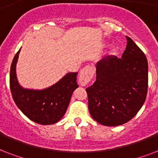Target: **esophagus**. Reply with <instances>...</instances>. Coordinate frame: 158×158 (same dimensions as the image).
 <instances>
[{
    "label": "esophagus",
    "instance_id": "34e87169",
    "mask_svg": "<svg viewBox=\"0 0 158 158\" xmlns=\"http://www.w3.org/2000/svg\"><path fill=\"white\" fill-rule=\"evenodd\" d=\"M94 75V68L93 66H86L82 69L79 74V81L82 86H85L89 82L91 81Z\"/></svg>",
    "mask_w": 158,
    "mask_h": 158
}]
</instances>
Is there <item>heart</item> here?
I'll return each instance as SVG.
<instances>
[{
	"label": "heart",
	"instance_id": "heart-1",
	"mask_svg": "<svg viewBox=\"0 0 158 158\" xmlns=\"http://www.w3.org/2000/svg\"><path fill=\"white\" fill-rule=\"evenodd\" d=\"M117 51H118V48L117 47H115V48H114L112 49V51H111V54H115V53L117 52Z\"/></svg>",
	"mask_w": 158,
	"mask_h": 158
}]
</instances>
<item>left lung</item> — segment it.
<instances>
[{
  "mask_svg": "<svg viewBox=\"0 0 158 158\" xmlns=\"http://www.w3.org/2000/svg\"><path fill=\"white\" fill-rule=\"evenodd\" d=\"M126 39L121 58L107 56L100 60L96 81L86 89L92 117L106 126L123 125L135 117L147 96V58L131 38Z\"/></svg>",
  "mask_w": 158,
  "mask_h": 158,
  "instance_id": "8db88e82",
  "label": "left lung"
}]
</instances>
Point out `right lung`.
Masks as SVG:
<instances>
[{"mask_svg": "<svg viewBox=\"0 0 158 158\" xmlns=\"http://www.w3.org/2000/svg\"><path fill=\"white\" fill-rule=\"evenodd\" d=\"M20 49L14 57L10 67V86L14 101L19 110L34 122L40 125H52L58 122L66 111L73 92L79 87L78 73H68L48 89H23L19 85L16 76V64Z\"/></svg>", "mask_w": 158, "mask_h": 158, "instance_id": "add662e5", "label": "right lung"}]
</instances>
